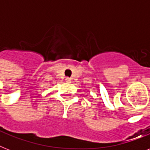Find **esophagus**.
Wrapping results in <instances>:
<instances>
[{
  "label": "esophagus",
  "instance_id": "34e87169",
  "mask_svg": "<svg viewBox=\"0 0 150 150\" xmlns=\"http://www.w3.org/2000/svg\"><path fill=\"white\" fill-rule=\"evenodd\" d=\"M65 81L67 82H71V79H70V78H68V77L65 78Z\"/></svg>",
  "mask_w": 150,
  "mask_h": 150
}]
</instances>
